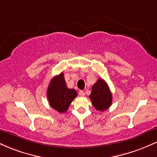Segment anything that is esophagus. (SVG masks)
Wrapping results in <instances>:
<instances>
[{"label":"esophagus","mask_w":157,"mask_h":157,"mask_svg":"<svg viewBox=\"0 0 157 157\" xmlns=\"http://www.w3.org/2000/svg\"><path fill=\"white\" fill-rule=\"evenodd\" d=\"M78 94L80 95V97H83L84 95H85V92H84L83 91H79V92H78Z\"/></svg>","instance_id":"34e87169"}]
</instances>
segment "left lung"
Listing matches in <instances>:
<instances>
[{
    "label": "left lung",
    "instance_id": "8db88e82",
    "mask_svg": "<svg viewBox=\"0 0 157 157\" xmlns=\"http://www.w3.org/2000/svg\"><path fill=\"white\" fill-rule=\"evenodd\" d=\"M91 89L89 97L94 107L100 111L109 109L112 102V94L105 81L102 78L99 79Z\"/></svg>",
    "mask_w": 157,
    "mask_h": 157
}]
</instances>
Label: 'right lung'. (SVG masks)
<instances>
[{
    "mask_svg": "<svg viewBox=\"0 0 157 157\" xmlns=\"http://www.w3.org/2000/svg\"><path fill=\"white\" fill-rule=\"evenodd\" d=\"M77 95L75 89H68L66 86L63 73L54 77L48 86L47 97L50 105L60 113L67 111Z\"/></svg>",
    "mask_w": 157,
    "mask_h": 157,
    "instance_id": "add662e5",
    "label": "right lung"
}]
</instances>
